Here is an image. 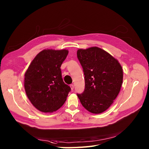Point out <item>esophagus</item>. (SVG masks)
I'll list each match as a JSON object with an SVG mask.
<instances>
[{"label": "esophagus", "instance_id": "1", "mask_svg": "<svg viewBox=\"0 0 149 149\" xmlns=\"http://www.w3.org/2000/svg\"><path fill=\"white\" fill-rule=\"evenodd\" d=\"M70 88H71V90H72V91H73L74 88V85H73V84L70 85Z\"/></svg>", "mask_w": 149, "mask_h": 149}]
</instances>
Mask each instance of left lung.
Returning a JSON list of instances; mask_svg holds the SVG:
<instances>
[{
    "label": "left lung",
    "mask_w": 149,
    "mask_h": 149,
    "mask_svg": "<svg viewBox=\"0 0 149 149\" xmlns=\"http://www.w3.org/2000/svg\"><path fill=\"white\" fill-rule=\"evenodd\" d=\"M78 59L85 75V90L77 94L89 112L102 113L109 108L121 88L123 71L119 61L98 47L77 50Z\"/></svg>",
    "instance_id": "8db88e82"
}]
</instances>
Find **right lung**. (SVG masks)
Returning <instances> with one entry per match:
<instances>
[{
  "label": "right lung",
  "mask_w": 149,
  "mask_h": 149,
  "mask_svg": "<svg viewBox=\"0 0 149 149\" xmlns=\"http://www.w3.org/2000/svg\"><path fill=\"white\" fill-rule=\"evenodd\" d=\"M68 53L67 49L42 50L26 71V94L33 106L41 112L56 111L66 101L70 87L62 80L60 68Z\"/></svg>",
  "instance_id": "obj_1"
}]
</instances>
